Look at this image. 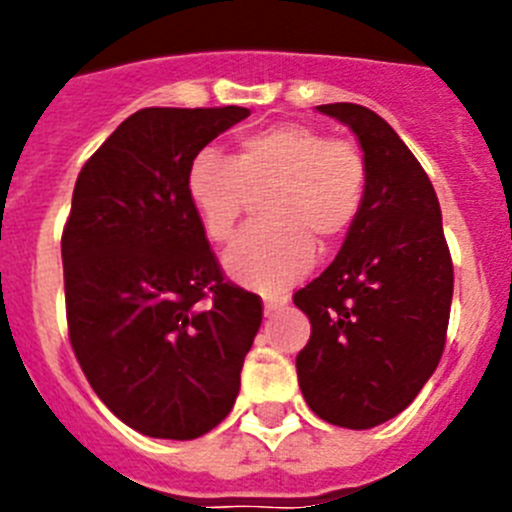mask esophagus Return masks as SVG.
<instances>
[{
    "label": "esophagus",
    "mask_w": 512,
    "mask_h": 512,
    "mask_svg": "<svg viewBox=\"0 0 512 512\" xmlns=\"http://www.w3.org/2000/svg\"><path fill=\"white\" fill-rule=\"evenodd\" d=\"M284 305H287V297H282V295L266 297V300H264V312H266V315H277L279 310H284Z\"/></svg>",
    "instance_id": "34e87169"
}]
</instances>
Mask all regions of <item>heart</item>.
Segmentation results:
<instances>
[{
    "label": "heart",
    "instance_id": "b5f03b06",
    "mask_svg": "<svg viewBox=\"0 0 512 512\" xmlns=\"http://www.w3.org/2000/svg\"><path fill=\"white\" fill-rule=\"evenodd\" d=\"M366 158L351 138L302 122H282L238 140L233 156L202 148L187 171V197L212 243L230 241L251 194L261 217L225 253V269L243 287L274 292L315 261V241L336 246L354 228L366 197Z\"/></svg>",
    "mask_w": 512,
    "mask_h": 512
}]
</instances>
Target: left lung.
I'll list each match as a JSON object with an SVG mask.
<instances>
[{"mask_svg": "<svg viewBox=\"0 0 512 512\" xmlns=\"http://www.w3.org/2000/svg\"><path fill=\"white\" fill-rule=\"evenodd\" d=\"M318 110L354 130L369 179L336 261L292 297L312 328L297 382L318 418L361 431L402 413L436 372L454 264L436 189L390 122L351 102Z\"/></svg>", "mask_w": 512, "mask_h": 512, "instance_id": "obj_1", "label": "left lung"}]
</instances>
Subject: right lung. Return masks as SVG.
Instances as JSON below:
<instances>
[{
    "instance_id": "add662e5",
    "label": "right lung",
    "mask_w": 512,
    "mask_h": 512,
    "mask_svg": "<svg viewBox=\"0 0 512 512\" xmlns=\"http://www.w3.org/2000/svg\"><path fill=\"white\" fill-rule=\"evenodd\" d=\"M246 107H146L79 171L61 235L66 323L99 400L143 436L189 441L233 408L264 318L225 279L187 197L192 158Z\"/></svg>"
}]
</instances>
